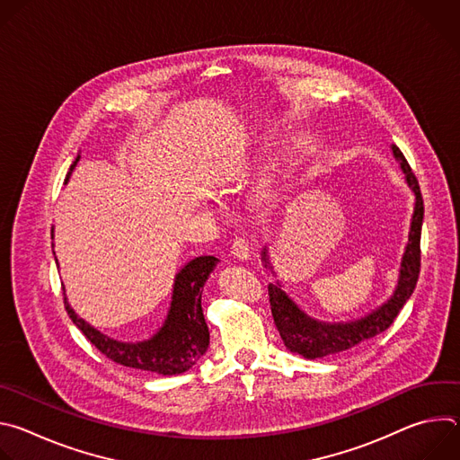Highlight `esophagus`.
Here are the masks:
<instances>
[{
  "label": "esophagus",
  "instance_id": "obj_1",
  "mask_svg": "<svg viewBox=\"0 0 460 460\" xmlns=\"http://www.w3.org/2000/svg\"><path fill=\"white\" fill-rule=\"evenodd\" d=\"M249 245H251V240L245 238V236H236L233 240V245H231V252L238 258V260H247L249 258Z\"/></svg>",
  "mask_w": 460,
  "mask_h": 460
}]
</instances>
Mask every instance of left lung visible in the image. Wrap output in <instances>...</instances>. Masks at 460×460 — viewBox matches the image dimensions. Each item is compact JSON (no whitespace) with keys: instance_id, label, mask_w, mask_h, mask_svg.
I'll list each match as a JSON object with an SVG mask.
<instances>
[{"instance_id":"obj_1","label":"left lung","mask_w":460,"mask_h":460,"mask_svg":"<svg viewBox=\"0 0 460 460\" xmlns=\"http://www.w3.org/2000/svg\"><path fill=\"white\" fill-rule=\"evenodd\" d=\"M393 155H395V158L401 162V167L406 174L410 187L415 192V200H417L413 220H411L410 242L406 245V252L401 264V277H399V286L395 293H393V296L371 314L357 322L333 325V323H323L309 318L280 289V286L270 284L268 291H270L273 320L289 351L298 353L305 358H320L327 355L342 353L358 344H364L366 341H371L373 337L385 332L393 323V320L397 318V314L401 313L408 298L411 296L420 273V231H422V218H424V202H422L419 180L411 171L408 160L404 158L402 151L393 146ZM264 261L266 266L270 264L266 251H264Z\"/></svg>"}]
</instances>
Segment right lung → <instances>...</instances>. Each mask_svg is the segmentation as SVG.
<instances>
[{
	"label": "right lung",
	"instance_id": "right-lung-1",
	"mask_svg": "<svg viewBox=\"0 0 460 460\" xmlns=\"http://www.w3.org/2000/svg\"><path fill=\"white\" fill-rule=\"evenodd\" d=\"M80 156L73 162L67 178L76 167ZM65 178V180H67ZM215 256H199L176 275L172 302L162 330L151 339L138 344H123L96 332L84 318H80L67 298H63L71 320L85 339L109 360L142 371L158 375H178L194 366L209 346V327L202 311V288L217 266Z\"/></svg>",
	"mask_w": 460,
	"mask_h": 460
}]
</instances>
